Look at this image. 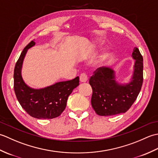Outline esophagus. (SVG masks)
Wrapping results in <instances>:
<instances>
[{"label":"esophagus","mask_w":158,"mask_h":158,"mask_svg":"<svg viewBox=\"0 0 158 158\" xmlns=\"http://www.w3.org/2000/svg\"><path fill=\"white\" fill-rule=\"evenodd\" d=\"M79 80L81 83H85L88 81V76H87L86 74L82 73L79 76Z\"/></svg>","instance_id":"obj_1"}]
</instances>
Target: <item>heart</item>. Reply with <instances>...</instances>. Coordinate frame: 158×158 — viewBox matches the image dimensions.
Wrapping results in <instances>:
<instances>
[{
    "mask_svg": "<svg viewBox=\"0 0 158 158\" xmlns=\"http://www.w3.org/2000/svg\"><path fill=\"white\" fill-rule=\"evenodd\" d=\"M105 55L103 54V55L101 56V57H100V60H101V61H102V60H105Z\"/></svg>",
    "mask_w": 158,
    "mask_h": 158,
    "instance_id": "obj_1",
    "label": "heart"
}]
</instances>
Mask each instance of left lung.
Returning a JSON list of instances; mask_svg holds the SVG:
<instances>
[{
	"label": "left lung",
	"mask_w": 158,
	"mask_h": 158,
	"mask_svg": "<svg viewBox=\"0 0 158 158\" xmlns=\"http://www.w3.org/2000/svg\"><path fill=\"white\" fill-rule=\"evenodd\" d=\"M132 58L135 60L134 71L129 83L116 81L115 71L109 67H100L89 79L92 88L91 104L100 116L124 113L135 102L143 81V58L139 49L135 48Z\"/></svg>",
	"instance_id": "1"
}]
</instances>
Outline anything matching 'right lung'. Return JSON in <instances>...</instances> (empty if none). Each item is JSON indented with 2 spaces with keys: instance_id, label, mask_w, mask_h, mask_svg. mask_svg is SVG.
Segmentation results:
<instances>
[{
  "instance_id": "right-lung-1",
  "label": "right lung",
  "mask_w": 158,
  "mask_h": 158,
  "mask_svg": "<svg viewBox=\"0 0 158 158\" xmlns=\"http://www.w3.org/2000/svg\"><path fill=\"white\" fill-rule=\"evenodd\" d=\"M35 45L32 41L23 49L14 69V91L18 102L26 113L36 119H53L65 109L69 95L79 85V78L56 83L44 88L34 89L23 81L22 68L28 49Z\"/></svg>"
}]
</instances>
